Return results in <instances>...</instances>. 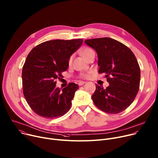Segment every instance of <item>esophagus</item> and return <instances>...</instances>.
<instances>
[{"instance_id":"34e87169","label":"esophagus","mask_w":158,"mask_h":158,"mask_svg":"<svg viewBox=\"0 0 158 158\" xmlns=\"http://www.w3.org/2000/svg\"><path fill=\"white\" fill-rule=\"evenodd\" d=\"M85 83H86V82H85V81H79V82H78V85H79V86L83 85H84Z\"/></svg>"}]
</instances>
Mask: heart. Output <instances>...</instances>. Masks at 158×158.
I'll list each match as a JSON object with an SVG mask.
<instances>
[{"instance_id": "1", "label": "heart", "mask_w": 158, "mask_h": 158, "mask_svg": "<svg viewBox=\"0 0 158 158\" xmlns=\"http://www.w3.org/2000/svg\"><path fill=\"white\" fill-rule=\"evenodd\" d=\"M94 52V51L91 49V48H83V49L81 51V56H82L85 59H87V57L89 56V54H90L91 52ZM72 60H73V56H71L69 57V60H68L69 63H71ZM91 74H92V71H89V72L87 73L82 74V75H81V77L83 78H88L90 77V76Z\"/></svg>"}]
</instances>
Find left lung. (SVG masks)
Segmentation results:
<instances>
[{"label":"left lung","mask_w":158,"mask_h":158,"mask_svg":"<svg viewBox=\"0 0 158 158\" xmlns=\"http://www.w3.org/2000/svg\"><path fill=\"white\" fill-rule=\"evenodd\" d=\"M98 53L99 73L110 83L106 89L96 84L92 95L95 105L104 112L117 114L125 110L139 92L140 69L130 48L114 39L104 37L84 41Z\"/></svg>","instance_id":"8db88e82"}]
</instances>
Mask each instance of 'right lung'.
Segmentation results:
<instances>
[{"mask_svg":"<svg viewBox=\"0 0 158 158\" xmlns=\"http://www.w3.org/2000/svg\"><path fill=\"white\" fill-rule=\"evenodd\" d=\"M83 40H54L34 47L22 69L23 94L31 110L38 115L54 118L65 114L79 89L70 83L60 90L56 80L67 70L69 59L81 45Z\"/></svg>","mask_w":158,"mask_h":158,"instance_id":"right-lung-1","label":"right lung"}]
</instances>
